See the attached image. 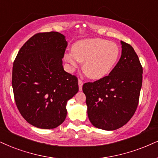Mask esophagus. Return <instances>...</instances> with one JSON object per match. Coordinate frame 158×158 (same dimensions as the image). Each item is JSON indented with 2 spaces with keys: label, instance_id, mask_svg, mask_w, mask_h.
I'll list each match as a JSON object with an SVG mask.
<instances>
[{
  "label": "esophagus",
  "instance_id": "1",
  "mask_svg": "<svg viewBox=\"0 0 158 158\" xmlns=\"http://www.w3.org/2000/svg\"><path fill=\"white\" fill-rule=\"evenodd\" d=\"M83 81L81 79L78 80V85H79V90L82 91V86H83Z\"/></svg>",
  "mask_w": 158,
  "mask_h": 158
}]
</instances>
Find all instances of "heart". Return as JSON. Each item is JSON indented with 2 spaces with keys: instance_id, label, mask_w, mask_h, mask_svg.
<instances>
[{
  "instance_id": "1",
  "label": "heart",
  "mask_w": 158,
  "mask_h": 158,
  "mask_svg": "<svg viewBox=\"0 0 158 158\" xmlns=\"http://www.w3.org/2000/svg\"><path fill=\"white\" fill-rule=\"evenodd\" d=\"M119 57V48L114 42L101 39H87L75 42L64 59L72 69L83 62V69L91 79H100L110 73Z\"/></svg>"
}]
</instances>
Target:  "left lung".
<instances>
[{"instance_id": "8db88e82", "label": "left lung", "mask_w": 158, "mask_h": 158, "mask_svg": "<svg viewBox=\"0 0 158 158\" xmlns=\"http://www.w3.org/2000/svg\"><path fill=\"white\" fill-rule=\"evenodd\" d=\"M122 56L108 76L85 83L87 113L95 127L114 130L129 122L139 105L143 68L130 44L121 41Z\"/></svg>"}]
</instances>
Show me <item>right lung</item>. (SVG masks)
I'll return each instance as SVG.
<instances>
[{"label": "right lung", "instance_id": "obj_1", "mask_svg": "<svg viewBox=\"0 0 158 158\" xmlns=\"http://www.w3.org/2000/svg\"><path fill=\"white\" fill-rule=\"evenodd\" d=\"M67 46L60 33H39L23 44L14 61L11 83L17 107L38 128L53 129L63 123L67 101L78 91L77 77L62 65Z\"/></svg>", "mask_w": 158, "mask_h": 158}]
</instances>
